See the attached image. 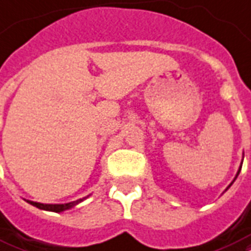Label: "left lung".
<instances>
[{"label":"left lung","instance_id":"8db88e82","mask_svg":"<svg viewBox=\"0 0 251 251\" xmlns=\"http://www.w3.org/2000/svg\"><path fill=\"white\" fill-rule=\"evenodd\" d=\"M242 158H244V156H242ZM242 160H244V159H242ZM241 167H242V162H241V166H240V168H238V171H237V174H236V176H234V179H233V181H232V183H230V184L227 185V187H226V189H225V191H227V189L230 188V185H232V184H233V183H234V180H236V179H237V176H238V175H240ZM225 191H224V192H225Z\"/></svg>","mask_w":251,"mask_h":251}]
</instances>
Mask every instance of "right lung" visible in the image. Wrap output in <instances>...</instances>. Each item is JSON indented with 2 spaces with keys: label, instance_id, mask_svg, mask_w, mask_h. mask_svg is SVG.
<instances>
[{
  "label": "right lung",
  "instance_id": "right-lung-1",
  "mask_svg": "<svg viewBox=\"0 0 251 251\" xmlns=\"http://www.w3.org/2000/svg\"><path fill=\"white\" fill-rule=\"evenodd\" d=\"M84 200H85V198L79 199V200H75V201L66 202V204H43V202L31 201V200H26V201H27L28 204H31V205L36 206V208H39V209L60 213V212H64V210H68V209H71V208H74V206H76L77 204H79V202L84 201Z\"/></svg>",
  "mask_w": 251,
  "mask_h": 251
}]
</instances>
